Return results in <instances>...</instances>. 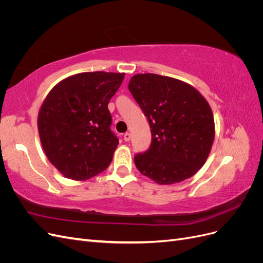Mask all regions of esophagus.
<instances>
[{"label": "esophagus", "instance_id": "34e87169", "mask_svg": "<svg viewBox=\"0 0 263 263\" xmlns=\"http://www.w3.org/2000/svg\"><path fill=\"white\" fill-rule=\"evenodd\" d=\"M130 138H132L130 133H126V134L124 135V140H125V141H129Z\"/></svg>", "mask_w": 263, "mask_h": 263}]
</instances>
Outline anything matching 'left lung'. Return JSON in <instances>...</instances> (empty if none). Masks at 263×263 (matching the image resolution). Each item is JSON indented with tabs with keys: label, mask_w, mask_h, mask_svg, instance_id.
Segmentation results:
<instances>
[{
	"label": "left lung",
	"mask_w": 263,
	"mask_h": 263,
	"mask_svg": "<svg viewBox=\"0 0 263 263\" xmlns=\"http://www.w3.org/2000/svg\"><path fill=\"white\" fill-rule=\"evenodd\" d=\"M128 89L151 130L150 147L134 158L140 173L159 184L194 176L208 159L215 136L208 101L190 84L154 73L134 76Z\"/></svg>",
	"instance_id": "obj_1"
}]
</instances>
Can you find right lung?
Returning <instances> with one entry per match:
<instances>
[{
  "label": "right lung",
  "mask_w": 263,
  "mask_h": 263,
  "mask_svg": "<svg viewBox=\"0 0 263 263\" xmlns=\"http://www.w3.org/2000/svg\"><path fill=\"white\" fill-rule=\"evenodd\" d=\"M125 73L83 72L69 77L47 95L38 132L49 161L63 176L83 181L104 171L118 138L110 130L108 102Z\"/></svg>",
  "instance_id": "1"
}]
</instances>
